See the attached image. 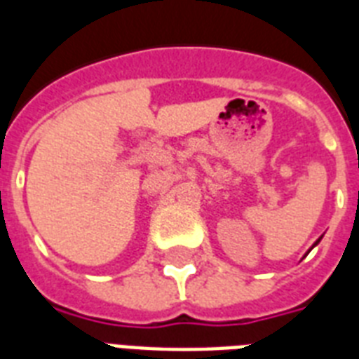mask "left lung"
<instances>
[{
	"instance_id": "1",
	"label": "left lung",
	"mask_w": 359,
	"mask_h": 359,
	"mask_svg": "<svg viewBox=\"0 0 359 359\" xmlns=\"http://www.w3.org/2000/svg\"><path fill=\"white\" fill-rule=\"evenodd\" d=\"M318 242H320V238H318V240H317V242H315V244H313V248H315V245H317V244H318ZM313 248H311V250H313ZM311 250H309V251H311Z\"/></svg>"
}]
</instances>
